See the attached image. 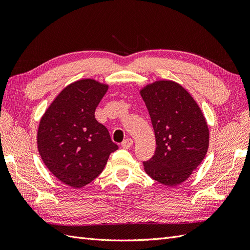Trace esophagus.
Returning a JSON list of instances; mask_svg holds the SVG:
<instances>
[{
    "label": "esophagus",
    "mask_w": 250,
    "mask_h": 250,
    "mask_svg": "<svg viewBox=\"0 0 250 250\" xmlns=\"http://www.w3.org/2000/svg\"><path fill=\"white\" fill-rule=\"evenodd\" d=\"M133 145V141L132 139H126L122 142V144H121V146H122L123 148L125 149H129L131 146Z\"/></svg>",
    "instance_id": "1"
}]
</instances>
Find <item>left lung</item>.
Masks as SVG:
<instances>
[{
  "label": "left lung",
  "mask_w": 250,
  "mask_h": 250,
  "mask_svg": "<svg viewBox=\"0 0 250 250\" xmlns=\"http://www.w3.org/2000/svg\"><path fill=\"white\" fill-rule=\"evenodd\" d=\"M154 129L156 150L144 163L148 175L175 187L190 177L206 156L209 129L199 105L172 80H156L140 89Z\"/></svg>",
  "instance_id": "obj_1"
}]
</instances>
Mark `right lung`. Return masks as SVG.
<instances>
[{
    "instance_id": "1",
    "label": "right lung",
    "mask_w": 250,
    "mask_h": 250,
    "mask_svg": "<svg viewBox=\"0 0 250 250\" xmlns=\"http://www.w3.org/2000/svg\"><path fill=\"white\" fill-rule=\"evenodd\" d=\"M109 85L95 79L75 81L60 92L42 115L37 149L58 180L80 188L100 175L109 154L118 149L95 110Z\"/></svg>"
}]
</instances>
